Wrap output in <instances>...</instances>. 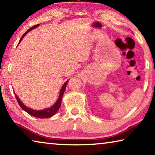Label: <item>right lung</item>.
Here are the masks:
<instances>
[{"label": "right lung", "mask_w": 155, "mask_h": 155, "mask_svg": "<svg viewBox=\"0 0 155 155\" xmlns=\"http://www.w3.org/2000/svg\"><path fill=\"white\" fill-rule=\"evenodd\" d=\"M38 25H39V24L35 25V26L30 28L29 30H27V31L25 32L23 35H22V36L21 37V38H20V41L18 42V44L20 42H21V40H22V38H23L25 37V35H26L28 32L30 31L32 29H35V28H36L37 27H38ZM68 82V80H67V82H66L64 84H63L62 88H61L59 97H58V100L56 101V102H55L52 106H51L50 108L43 109V110H34V109H31V108H30L29 107H27V106H25L24 104L22 103L21 101H20V99L18 98V96L16 94H15V96H16V98L17 100L18 103V104L20 105V107L22 108V109H23L25 112H27L28 114H29V115H31L34 116V117H37V118H40V119L49 118V117H52L54 115H55V114L58 112V110H59V108H60V106H61V101H62V96H63V94H64V90L66 88V87H67V84Z\"/></svg>", "instance_id": "add662e5"}]
</instances>
